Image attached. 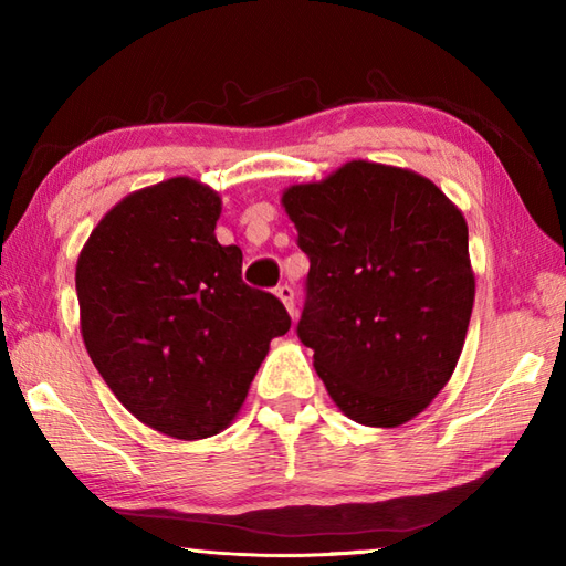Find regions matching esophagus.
<instances>
[{"mask_svg": "<svg viewBox=\"0 0 566 566\" xmlns=\"http://www.w3.org/2000/svg\"><path fill=\"white\" fill-rule=\"evenodd\" d=\"M274 294L282 298V304L286 306V311H290V316L294 318L296 316V308H294V290H292V286L290 284H280L274 290Z\"/></svg>", "mask_w": 566, "mask_h": 566, "instance_id": "obj_1", "label": "esophagus"}]
</instances>
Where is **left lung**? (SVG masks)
<instances>
[{
  "label": "left lung",
  "instance_id": "8db88e82",
  "mask_svg": "<svg viewBox=\"0 0 566 566\" xmlns=\"http://www.w3.org/2000/svg\"><path fill=\"white\" fill-rule=\"evenodd\" d=\"M282 203L308 255L296 333L355 423L396 428L448 384L474 306L462 211L411 170L353 160Z\"/></svg>",
  "mask_w": 566,
  "mask_h": 566
}]
</instances>
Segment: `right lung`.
<instances>
[{
  "label": "right lung",
  "mask_w": 566,
  "mask_h": 566,
  "mask_svg": "<svg viewBox=\"0 0 566 566\" xmlns=\"http://www.w3.org/2000/svg\"><path fill=\"white\" fill-rule=\"evenodd\" d=\"M221 197L189 177L134 191L84 243L75 284L82 340L114 396L177 440L231 426L284 304L243 282V252L213 235Z\"/></svg>",
  "instance_id": "1"
}]
</instances>
